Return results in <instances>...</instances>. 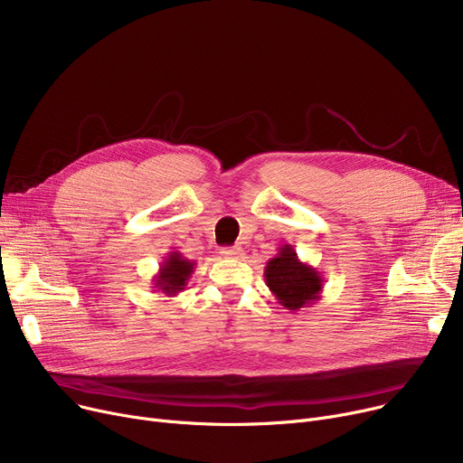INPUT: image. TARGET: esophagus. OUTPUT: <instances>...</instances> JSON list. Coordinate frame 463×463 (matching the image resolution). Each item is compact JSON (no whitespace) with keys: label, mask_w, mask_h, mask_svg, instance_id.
Segmentation results:
<instances>
[{"label":"esophagus","mask_w":463,"mask_h":463,"mask_svg":"<svg viewBox=\"0 0 463 463\" xmlns=\"http://www.w3.org/2000/svg\"><path fill=\"white\" fill-rule=\"evenodd\" d=\"M222 255L227 257V259H240L241 255H244V251H241V248L234 246V248H223Z\"/></svg>","instance_id":"1"}]
</instances>
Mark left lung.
I'll return each mask as SVG.
<instances>
[{"label":"left lung","mask_w":463,"mask_h":463,"mask_svg":"<svg viewBox=\"0 0 463 463\" xmlns=\"http://www.w3.org/2000/svg\"><path fill=\"white\" fill-rule=\"evenodd\" d=\"M264 279L278 304L288 311L311 307L321 298L325 285L321 272L302 262L290 244L278 248V255L266 262Z\"/></svg>","instance_id":"left-lung-1"}]
</instances>
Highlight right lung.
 Segmentation results:
<instances>
[{
  "label": "right lung",
  "instance_id": "right-lung-1",
  "mask_svg": "<svg viewBox=\"0 0 463 463\" xmlns=\"http://www.w3.org/2000/svg\"><path fill=\"white\" fill-rule=\"evenodd\" d=\"M194 264L197 262L185 259L180 251H170L152 279L154 290L165 297L180 295L194 272Z\"/></svg>",
  "mask_w": 463,
  "mask_h": 463
}]
</instances>
